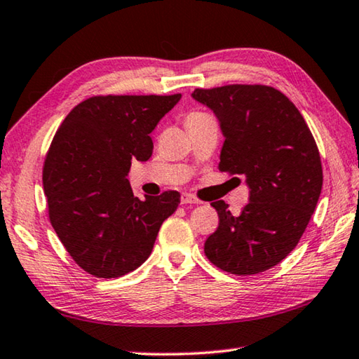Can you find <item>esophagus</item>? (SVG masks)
<instances>
[{"mask_svg": "<svg viewBox=\"0 0 359 359\" xmlns=\"http://www.w3.org/2000/svg\"><path fill=\"white\" fill-rule=\"evenodd\" d=\"M180 201H182V204H198L199 199L194 198L193 194H190V193H184V194H182Z\"/></svg>", "mask_w": 359, "mask_h": 359, "instance_id": "esophagus-1", "label": "esophagus"}]
</instances>
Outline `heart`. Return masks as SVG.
Masks as SVG:
<instances>
[{"mask_svg":"<svg viewBox=\"0 0 359 359\" xmlns=\"http://www.w3.org/2000/svg\"><path fill=\"white\" fill-rule=\"evenodd\" d=\"M205 117H209V114L201 112V111H193L185 117V123H188V121H194V120H201Z\"/></svg>","mask_w":359,"mask_h":359,"instance_id":"1","label":"heart"}]
</instances>
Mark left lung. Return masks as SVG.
<instances>
[{
    "mask_svg": "<svg viewBox=\"0 0 359 359\" xmlns=\"http://www.w3.org/2000/svg\"><path fill=\"white\" fill-rule=\"evenodd\" d=\"M210 107L224 142L218 169L245 175L250 196L239 215L212 203L220 223L204 244L212 264L236 276L264 272L297 245L317 208L323 169L306 120L269 85L233 83L196 88Z\"/></svg>",
    "mask_w": 359,
    "mask_h": 359,
    "instance_id": "8db88e82",
    "label": "left lung"
}]
</instances>
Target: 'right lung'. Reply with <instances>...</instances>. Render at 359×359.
I'll list each match as a JSON object with an SVG mask.
<instances>
[{
	"label": "right lung",
	"instance_id": "1",
	"mask_svg": "<svg viewBox=\"0 0 359 359\" xmlns=\"http://www.w3.org/2000/svg\"><path fill=\"white\" fill-rule=\"evenodd\" d=\"M175 95H96L60 125L42 168L48 218L66 252L85 272L115 278L150 257L161 223L180 193L133 194L131 161H147L150 133L177 104Z\"/></svg>",
	"mask_w": 359,
	"mask_h": 359
}]
</instances>
